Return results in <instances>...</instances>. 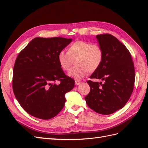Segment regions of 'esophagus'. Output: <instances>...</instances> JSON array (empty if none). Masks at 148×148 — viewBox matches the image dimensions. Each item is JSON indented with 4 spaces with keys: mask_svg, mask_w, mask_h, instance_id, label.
Listing matches in <instances>:
<instances>
[{
    "mask_svg": "<svg viewBox=\"0 0 148 148\" xmlns=\"http://www.w3.org/2000/svg\"><path fill=\"white\" fill-rule=\"evenodd\" d=\"M81 83V82L80 81H78V80L75 81V84H76V85H79V84Z\"/></svg>",
    "mask_w": 148,
    "mask_h": 148,
    "instance_id": "esophagus-1",
    "label": "esophagus"
}]
</instances>
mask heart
I'll return each instance as SVG.
<instances>
[{"mask_svg": "<svg viewBox=\"0 0 148 148\" xmlns=\"http://www.w3.org/2000/svg\"><path fill=\"white\" fill-rule=\"evenodd\" d=\"M103 48L99 44L89 41L78 40L69 46L68 51L62 50L58 55V60L63 70L68 71L74 60H76V67L72 68L69 76L79 80L87 74L93 72L102 64L103 60Z\"/></svg>", "mask_w": 148, "mask_h": 148, "instance_id": "heart-1", "label": "heart"}]
</instances>
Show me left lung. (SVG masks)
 I'll return each mask as SVG.
<instances>
[{"mask_svg": "<svg viewBox=\"0 0 148 148\" xmlns=\"http://www.w3.org/2000/svg\"><path fill=\"white\" fill-rule=\"evenodd\" d=\"M104 56L100 67L90 78L104 83L88 81L90 92L85 97L89 108L101 114H111L123 108L132 93L135 69L130 53L111 34L96 36Z\"/></svg>", "mask_w": 148, "mask_h": 148, "instance_id": "obj_1", "label": "left lung"}]
</instances>
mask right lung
<instances>
[{
  "label": "right lung",
  "mask_w": 148,
  "mask_h": 148,
  "mask_svg": "<svg viewBox=\"0 0 148 148\" xmlns=\"http://www.w3.org/2000/svg\"><path fill=\"white\" fill-rule=\"evenodd\" d=\"M72 41L64 37H36L19 53L12 75L16 99L25 111L41 119L62 111L65 94L74 86L58 60L59 52Z\"/></svg>",
  "instance_id": "obj_1"
}]
</instances>
